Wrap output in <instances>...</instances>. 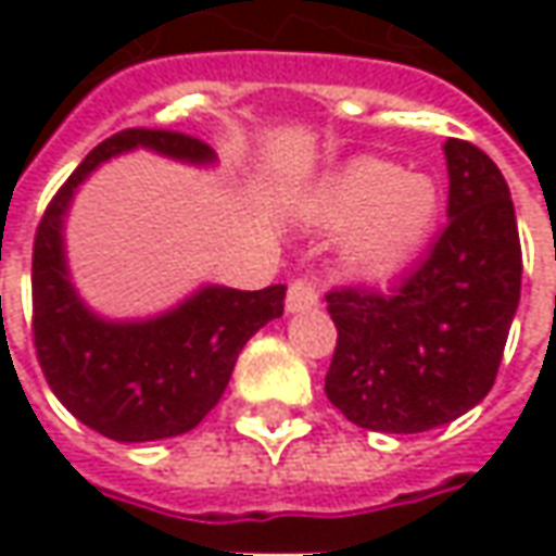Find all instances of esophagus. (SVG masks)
I'll return each mask as SVG.
<instances>
[{"label": "esophagus", "instance_id": "obj_1", "mask_svg": "<svg viewBox=\"0 0 556 556\" xmlns=\"http://www.w3.org/2000/svg\"><path fill=\"white\" fill-rule=\"evenodd\" d=\"M285 309L290 315H300V312H312L318 309V290L312 288L309 281H293L288 288V300H285Z\"/></svg>", "mask_w": 556, "mask_h": 556}]
</instances>
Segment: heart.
Returning <instances> with one entry per match:
<instances>
[{"mask_svg": "<svg viewBox=\"0 0 556 556\" xmlns=\"http://www.w3.org/2000/svg\"><path fill=\"white\" fill-rule=\"evenodd\" d=\"M439 210L442 191L433 176L377 157L346 163L306 201L312 225L343 228L340 260L365 281H383L408 266L437 228Z\"/></svg>", "mask_w": 556, "mask_h": 556, "instance_id": "b5f03b06", "label": "heart"}]
</instances>
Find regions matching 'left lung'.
Instances as JSON below:
<instances>
[{"label":"left lung","mask_w":556,"mask_h":556,"mask_svg":"<svg viewBox=\"0 0 556 556\" xmlns=\"http://www.w3.org/2000/svg\"><path fill=\"white\" fill-rule=\"evenodd\" d=\"M448 225L393 293H328L337 350L325 393L377 433H424L480 405L520 303V235L502 169L448 139Z\"/></svg>","instance_id":"left-lung-1"}]
</instances>
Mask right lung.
Instances as JSON below:
<instances>
[{"mask_svg":"<svg viewBox=\"0 0 556 556\" xmlns=\"http://www.w3.org/2000/svg\"><path fill=\"white\" fill-rule=\"evenodd\" d=\"M148 148L169 161L213 166L210 144L166 129H123L61 185L33 244V343L61 405L117 442L182 437L223 399L244 343L285 312V285L235 290L203 285L151 318H104L71 281L64 219L101 163Z\"/></svg>","mask_w":556,"mask_h":556,"instance_id":"right-lung-1","label":"right lung"}]
</instances>
